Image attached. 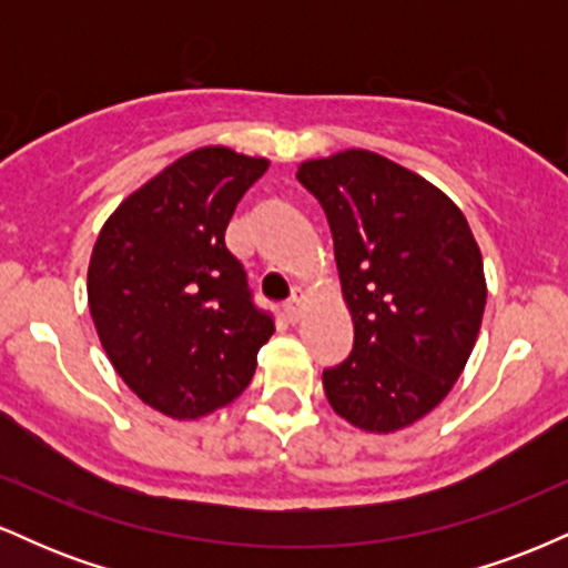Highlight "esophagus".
<instances>
[{
	"mask_svg": "<svg viewBox=\"0 0 568 568\" xmlns=\"http://www.w3.org/2000/svg\"><path fill=\"white\" fill-rule=\"evenodd\" d=\"M283 315H285V321H288L291 325H296L298 321H302V315H304V298L296 296V298H293V302L285 304Z\"/></svg>",
	"mask_w": 568,
	"mask_h": 568,
	"instance_id": "obj_1",
	"label": "esophagus"
}]
</instances>
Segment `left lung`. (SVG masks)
Segmentation results:
<instances>
[{
    "label": "left lung",
    "mask_w": 568,
    "mask_h": 568,
    "mask_svg": "<svg viewBox=\"0 0 568 568\" xmlns=\"http://www.w3.org/2000/svg\"><path fill=\"white\" fill-rule=\"evenodd\" d=\"M296 179L334 234L355 347L323 371L352 427H410L452 393L486 310L484 256L465 213L419 173L366 149L306 160Z\"/></svg>",
    "instance_id": "left-lung-1"
}]
</instances>
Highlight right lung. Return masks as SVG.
Returning a JSON list of instances; mask_svg holds the SVG:
<instances>
[{"mask_svg": "<svg viewBox=\"0 0 568 568\" xmlns=\"http://www.w3.org/2000/svg\"><path fill=\"white\" fill-rule=\"evenodd\" d=\"M270 168L230 146L184 154L120 202L98 232L88 304L122 382L146 406L186 422L251 384L275 323L256 310L224 232Z\"/></svg>", "mask_w": 568, "mask_h": 568, "instance_id": "add662e5", "label": "right lung"}]
</instances>
